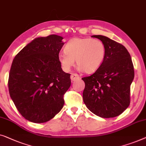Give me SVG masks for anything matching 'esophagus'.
Returning a JSON list of instances; mask_svg holds the SVG:
<instances>
[{"label": "esophagus", "mask_w": 146, "mask_h": 146, "mask_svg": "<svg viewBox=\"0 0 146 146\" xmlns=\"http://www.w3.org/2000/svg\"><path fill=\"white\" fill-rule=\"evenodd\" d=\"M79 79H80V77H79V75H77V74H76V73H72V74H71V81H77V80Z\"/></svg>", "instance_id": "34e87169"}]
</instances>
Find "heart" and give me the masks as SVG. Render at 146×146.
Here are the masks:
<instances>
[{"instance_id": "b5f03b06", "label": "heart", "mask_w": 146, "mask_h": 146, "mask_svg": "<svg viewBox=\"0 0 146 146\" xmlns=\"http://www.w3.org/2000/svg\"><path fill=\"white\" fill-rule=\"evenodd\" d=\"M106 56L105 45L101 40L90 38H74L67 43L58 61L65 71H70L75 60L80 70L93 73L102 64Z\"/></svg>"}]
</instances>
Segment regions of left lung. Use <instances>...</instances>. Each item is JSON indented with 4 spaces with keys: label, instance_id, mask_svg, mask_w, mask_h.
Returning <instances> with one entry per match:
<instances>
[{
    "label": "left lung",
    "instance_id": "1",
    "mask_svg": "<svg viewBox=\"0 0 146 146\" xmlns=\"http://www.w3.org/2000/svg\"><path fill=\"white\" fill-rule=\"evenodd\" d=\"M91 37L104 43L106 56L94 73L82 78L85 83L83 101L96 116L113 118L122 114L130 105L134 65L130 53L123 45L101 35Z\"/></svg>",
    "mask_w": 146,
    "mask_h": 146
}]
</instances>
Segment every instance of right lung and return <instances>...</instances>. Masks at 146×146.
I'll use <instances>...</instances> for the list:
<instances>
[{
  "instance_id": "right-lung-1",
  "label": "right lung",
  "mask_w": 146,
  "mask_h": 146,
  "mask_svg": "<svg viewBox=\"0 0 146 146\" xmlns=\"http://www.w3.org/2000/svg\"><path fill=\"white\" fill-rule=\"evenodd\" d=\"M63 39L54 34L35 38L12 61L8 83L10 96L22 116L32 122H48L64 104L63 95L71 79L58 61Z\"/></svg>"
}]
</instances>
